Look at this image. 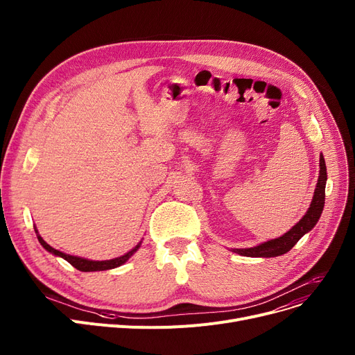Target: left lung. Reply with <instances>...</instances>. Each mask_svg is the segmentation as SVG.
Listing matches in <instances>:
<instances>
[{
  "instance_id": "left-lung-1",
  "label": "left lung",
  "mask_w": 355,
  "mask_h": 355,
  "mask_svg": "<svg viewBox=\"0 0 355 355\" xmlns=\"http://www.w3.org/2000/svg\"><path fill=\"white\" fill-rule=\"evenodd\" d=\"M320 177L318 182H316V189L311 201V206L305 216L296 223V225L286 232L284 236L272 239L265 241V243H260L254 248L248 249H233L234 253L240 256H248V257H276L288 253L300 240L304 234L311 232L316 223H318L321 213L324 210L325 204V184H327V165L324 155L320 157Z\"/></svg>"
}]
</instances>
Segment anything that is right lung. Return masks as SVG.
I'll use <instances>...</instances> for the list:
<instances>
[{
	"label": "right lung",
	"mask_w": 355,
	"mask_h": 355,
	"mask_svg": "<svg viewBox=\"0 0 355 355\" xmlns=\"http://www.w3.org/2000/svg\"><path fill=\"white\" fill-rule=\"evenodd\" d=\"M35 233H37V239H39L40 245L47 250L50 252L51 254L54 256H59V257H63L64 260H67V262L76 268L80 272H98V270H107V269H114V268H118V266H122L126 260L132 256L139 248H141V241L139 243L132 249L129 250L128 253H125L123 256H119V257H115V259H110V260H89V259H83V257H79V256H71V254H66L58 249L51 248L50 245H47L46 241L43 240V237L39 234V232H37V229L34 227Z\"/></svg>",
	"instance_id": "add662e5"
}]
</instances>
